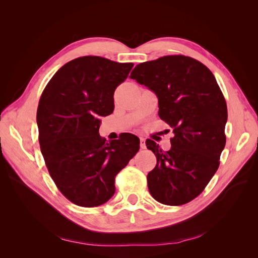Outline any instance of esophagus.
<instances>
[{"label": "esophagus", "mask_w": 258, "mask_h": 258, "mask_svg": "<svg viewBox=\"0 0 258 258\" xmlns=\"http://www.w3.org/2000/svg\"><path fill=\"white\" fill-rule=\"evenodd\" d=\"M140 146H141L142 150H144V148L146 147V144H145V139H144V138H141V139H140Z\"/></svg>", "instance_id": "34e87169"}]
</instances>
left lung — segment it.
<instances>
[{
  "instance_id": "left-lung-1",
  "label": "left lung",
  "mask_w": 258,
  "mask_h": 258,
  "mask_svg": "<svg viewBox=\"0 0 258 258\" xmlns=\"http://www.w3.org/2000/svg\"><path fill=\"white\" fill-rule=\"evenodd\" d=\"M130 77L156 93L160 119L174 134L168 152L145 142L157 158L147 174L148 190L162 205H185L204 191L220 166L227 121L223 92L205 64L183 54L143 62Z\"/></svg>"
}]
</instances>
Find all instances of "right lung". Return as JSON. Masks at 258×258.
<instances>
[{"mask_svg":"<svg viewBox=\"0 0 258 258\" xmlns=\"http://www.w3.org/2000/svg\"><path fill=\"white\" fill-rule=\"evenodd\" d=\"M134 63L85 56L61 67L46 85L38 102V141L48 172L74 205L93 208L115 192V176L140 150L128 134L105 142L99 135L100 116L114 111V92Z\"/></svg>","mask_w":258,"mask_h":258,"instance_id":"right-lung-1","label":"right lung"}]
</instances>
